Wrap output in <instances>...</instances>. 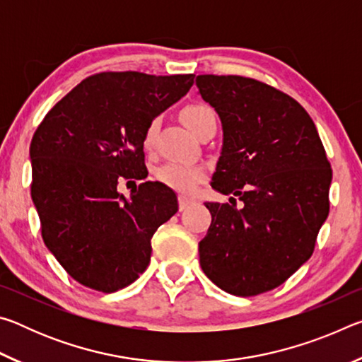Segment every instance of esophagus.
<instances>
[{
  "instance_id": "1",
  "label": "esophagus",
  "mask_w": 362,
  "mask_h": 362,
  "mask_svg": "<svg viewBox=\"0 0 362 362\" xmlns=\"http://www.w3.org/2000/svg\"><path fill=\"white\" fill-rule=\"evenodd\" d=\"M193 203H194V199L189 198V196H185V194H180L179 196V207H180V211L187 209V207H189Z\"/></svg>"
}]
</instances>
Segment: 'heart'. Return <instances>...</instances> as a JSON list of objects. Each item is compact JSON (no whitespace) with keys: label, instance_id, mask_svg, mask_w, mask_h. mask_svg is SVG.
I'll list each match as a JSON object with an SVG mask.
<instances>
[{"label":"heart","instance_id":"obj_1","mask_svg":"<svg viewBox=\"0 0 362 362\" xmlns=\"http://www.w3.org/2000/svg\"><path fill=\"white\" fill-rule=\"evenodd\" d=\"M180 118L189 131L198 134L206 122L211 119H216V113L211 107L204 105V103H192L182 110ZM159 126H161V119L155 118L148 122V126L145 127L144 132V148L151 150L155 146L156 136L159 132ZM158 180L164 183V185L170 187L173 189L182 193L193 192L194 187L203 180L204 170L198 166H188V164L180 163H169L166 166H163L156 173Z\"/></svg>","mask_w":362,"mask_h":362}]
</instances>
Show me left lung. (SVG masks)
<instances>
[{"mask_svg":"<svg viewBox=\"0 0 362 362\" xmlns=\"http://www.w3.org/2000/svg\"><path fill=\"white\" fill-rule=\"evenodd\" d=\"M196 86L223 129L211 185L235 201L204 203L212 222L199 241L201 268L225 292L259 296L313 254L332 169L313 119L292 97L235 75H199Z\"/></svg>","mask_w":362,"mask_h":362,"instance_id":"left-lung-1","label":"left lung"}]
</instances>
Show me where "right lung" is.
<instances>
[{"instance_id": "1", "label": "right lung", "mask_w": 362, "mask_h": 362, "mask_svg": "<svg viewBox=\"0 0 362 362\" xmlns=\"http://www.w3.org/2000/svg\"><path fill=\"white\" fill-rule=\"evenodd\" d=\"M193 81L194 75L97 73L49 110L36 129L32 199L42 241L79 284L115 292L148 267L153 235L179 209L175 193L144 182L127 199L118 185L145 179V127Z\"/></svg>"}]
</instances>
